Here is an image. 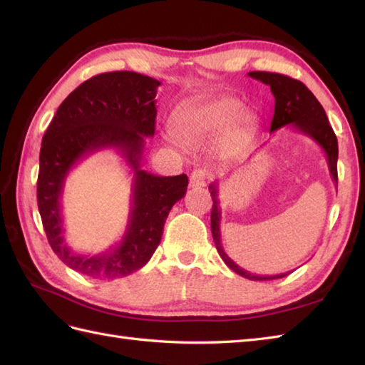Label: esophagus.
<instances>
[{
    "label": "esophagus",
    "mask_w": 365,
    "mask_h": 365,
    "mask_svg": "<svg viewBox=\"0 0 365 365\" xmlns=\"http://www.w3.org/2000/svg\"><path fill=\"white\" fill-rule=\"evenodd\" d=\"M207 170L205 169H195L190 175V185L192 188L196 187H204L205 185V180H207Z\"/></svg>",
    "instance_id": "34e87169"
}]
</instances>
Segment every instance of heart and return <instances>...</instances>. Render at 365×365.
<instances>
[{"mask_svg": "<svg viewBox=\"0 0 365 365\" xmlns=\"http://www.w3.org/2000/svg\"><path fill=\"white\" fill-rule=\"evenodd\" d=\"M240 111V102L235 98H218L205 105L191 106L177 114L175 135L187 143L200 141L218 131L235 118Z\"/></svg>", "mask_w": 365, "mask_h": 365, "instance_id": "obj_1", "label": "heart"}]
</instances>
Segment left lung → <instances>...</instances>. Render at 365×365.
I'll list each match as a JSON object with an SVG mask.
<instances>
[{
    "mask_svg": "<svg viewBox=\"0 0 365 365\" xmlns=\"http://www.w3.org/2000/svg\"><path fill=\"white\" fill-rule=\"evenodd\" d=\"M254 80H259L263 84L269 86L271 92L274 96V115L271 120L269 133L279 130L285 125H292L298 128L302 133L312 138L314 141L319 144L327 153L329 173L332 175V180L337 185V157H339V145L337 138L334 135V130L329 125V120L327 118L323 106L319 100L315 98L311 91L306 88L304 83H301L290 76H285L281 73H271V72H250L247 73ZM210 195L213 200L212 207V234L215 240V246L218 250L221 259L224 263L237 274L243 276L251 281H271V279L285 277L290 273H281L274 276H260L252 274L250 271L243 269L240 265L232 260L229 255L224 252L221 245V208H220V199H218V182H213L210 187Z\"/></svg>",
    "mask_w": 365,
    "mask_h": 365,
    "instance_id": "left-lung-1",
    "label": "left lung"
}]
</instances>
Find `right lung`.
Wrapping results in <instances>:
<instances>
[{"label": "right lung", "mask_w": 365, "mask_h": 365, "mask_svg": "<svg viewBox=\"0 0 365 365\" xmlns=\"http://www.w3.org/2000/svg\"><path fill=\"white\" fill-rule=\"evenodd\" d=\"M160 81L136 72H108L80 84L59 105L42 138L37 207L54 254L68 268L100 281L141 269L157 250L170 208L188 187L185 174L160 177L141 169L145 136L155 135V96ZM118 148L134 170L129 224L121 242L100 255H76L63 240L65 177L94 151Z\"/></svg>", "instance_id": "obj_1"}]
</instances>
